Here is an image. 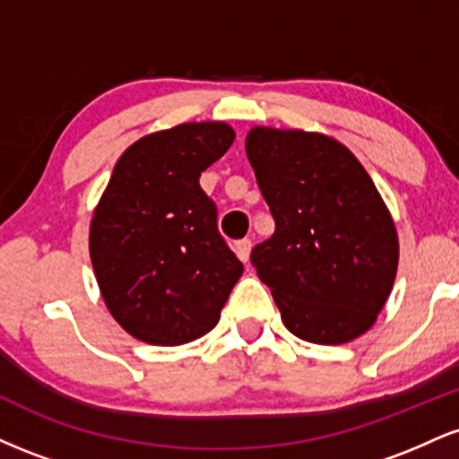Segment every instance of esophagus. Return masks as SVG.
Here are the masks:
<instances>
[{
  "instance_id": "1",
  "label": "esophagus",
  "mask_w": 459,
  "mask_h": 459,
  "mask_svg": "<svg viewBox=\"0 0 459 459\" xmlns=\"http://www.w3.org/2000/svg\"><path fill=\"white\" fill-rule=\"evenodd\" d=\"M250 250H252V241L250 239H239L235 244L237 256H239V259L244 263H247V259H250Z\"/></svg>"
}]
</instances>
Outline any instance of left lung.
I'll list each match as a JSON object with an SVG mask.
<instances>
[{
  "label": "left lung",
  "instance_id": "obj_1",
  "mask_svg": "<svg viewBox=\"0 0 459 459\" xmlns=\"http://www.w3.org/2000/svg\"><path fill=\"white\" fill-rule=\"evenodd\" d=\"M246 152L276 230L250 261L299 339L339 345L376 321L397 273L399 246L360 161L336 140L256 127Z\"/></svg>",
  "mask_w": 459,
  "mask_h": 459
}]
</instances>
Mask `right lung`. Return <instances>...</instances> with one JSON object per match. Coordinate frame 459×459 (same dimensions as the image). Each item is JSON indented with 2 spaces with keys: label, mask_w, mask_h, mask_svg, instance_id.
Returning <instances> with one entry per match:
<instances>
[{
  "label": "right lung",
  "mask_w": 459,
  "mask_h": 459,
  "mask_svg": "<svg viewBox=\"0 0 459 459\" xmlns=\"http://www.w3.org/2000/svg\"><path fill=\"white\" fill-rule=\"evenodd\" d=\"M233 140L224 123L178 125L116 161L92 215L91 259L109 313L144 343L183 345L213 330L244 272L198 183Z\"/></svg>",
  "instance_id": "1"
}]
</instances>
